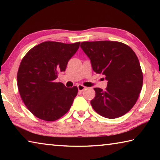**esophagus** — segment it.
<instances>
[{"instance_id": "34e87169", "label": "esophagus", "mask_w": 160, "mask_h": 160, "mask_svg": "<svg viewBox=\"0 0 160 160\" xmlns=\"http://www.w3.org/2000/svg\"><path fill=\"white\" fill-rule=\"evenodd\" d=\"M78 91L82 92V91H83L84 90H85L86 87L83 86V85H78Z\"/></svg>"}]
</instances>
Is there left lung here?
Masks as SVG:
<instances>
[{"label": "left lung", "mask_w": 160, "mask_h": 160, "mask_svg": "<svg viewBox=\"0 0 160 160\" xmlns=\"http://www.w3.org/2000/svg\"><path fill=\"white\" fill-rule=\"evenodd\" d=\"M80 47L90 58L94 72L105 76L106 90L94 88L91 100L94 110L107 118L126 114L138 98L142 87V72L136 54L118 42H84Z\"/></svg>", "instance_id": "8db88e82"}]
</instances>
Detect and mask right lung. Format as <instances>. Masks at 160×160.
Segmentation results:
<instances>
[{"label":"right lung","instance_id":"right-lung-1","mask_svg":"<svg viewBox=\"0 0 160 160\" xmlns=\"http://www.w3.org/2000/svg\"><path fill=\"white\" fill-rule=\"evenodd\" d=\"M80 43L42 42L22 60L17 76L18 90L27 108L37 118L56 121L70 109L78 88H66L55 80L59 72L66 70Z\"/></svg>","mask_w":160,"mask_h":160}]
</instances>
